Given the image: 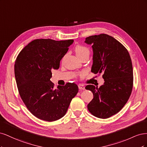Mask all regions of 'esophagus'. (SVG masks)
<instances>
[{
  "mask_svg": "<svg viewBox=\"0 0 147 147\" xmlns=\"http://www.w3.org/2000/svg\"><path fill=\"white\" fill-rule=\"evenodd\" d=\"M78 88L80 90H84V89H85V87H84V86L83 85V84H79Z\"/></svg>",
  "mask_w": 147,
  "mask_h": 147,
  "instance_id": "1",
  "label": "esophagus"
}]
</instances>
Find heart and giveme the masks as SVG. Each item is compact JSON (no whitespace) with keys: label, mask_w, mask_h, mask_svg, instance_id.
I'll return each instance as SVG.
<instances>
[{"label":"heart","mask_w":147,"mask_h":147,"mask_svg":"<svg viewBox=\"0 0 147 147\" xmlns=\"http://www.w3.org/2000/svg\"><path fill=\"white\" fill-rule=\"evenodd\" d=\"M75 53H76V55L77 56H80L83 55L84 53L89 52L88 49L86 47L80 45L76 46L75 49Z\"/></svg>","instance_id":"1"}]
</instances>
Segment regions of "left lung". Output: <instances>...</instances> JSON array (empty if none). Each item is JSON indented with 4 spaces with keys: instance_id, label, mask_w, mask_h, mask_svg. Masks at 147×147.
Masks as SVG:
<instances>
[{
    "instance_id": "1",
    "label": "left lung",
    "mask_w": 147,
    "mask_h": 147,
    "mask_svg": "<svg viewBox=\"0 0 147 147\" xmlns=\"http://www.w3.org/2000/svg\"><path fill=\"white\" fill-rule=\"evenodd\" d=\"M85 43L92 45L91 72L103 74L104 83L99 88L92 84L85 87L93 93L88 104L92 115L108 118L119 112L126 104L133 87V69L127 49L112 36L105 34L91 35Z\"/></svg>"
}]
</instances>
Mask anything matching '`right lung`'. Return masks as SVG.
Segmentation results:
<instances>
[{
    "label": "right lung",
    "instance_id": "right-lung-1",
    "mask_svg": "<svg viewBox=\"0 0 147 147\" xmlns=\"http://www.w3.org/2000/svg\"><path fill=\"white\" fill-rule=\"evenodd\" d=\"M73 42L36 39L16 57L15 75L19 94L30 112L38 119L50 122L61 118L77 94L76 84L67 83L54 89L50 80L52 70L59 68L61 59Z\"/></svg>",
    "mask_w": 147,
    "mask_h": 147
}]
</instances>
